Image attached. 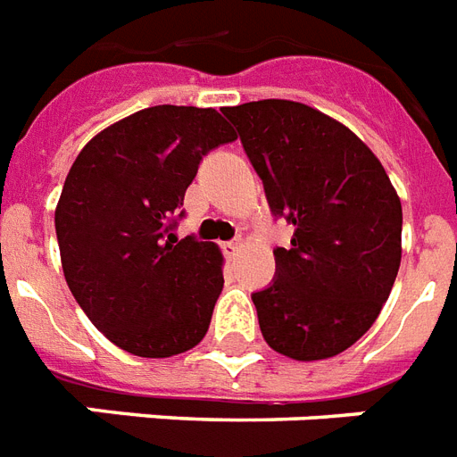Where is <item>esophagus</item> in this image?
I'll use <instances>...</instances> for the list:
<instances>
[{
  "mask_svg": "<svg viewBox=\"0 0 457 457\" xmlns=\"http://www.w3.org/2000/svg\"><path fill=\"white\" fill-rule=\"evenodd\" d=\"M242 239H239V237H237V239H232V242H225L222 244V251H225V253H228V256H235L237 251L242 249Z\"/></svg>",
  "mask_w": 457,
  "mask_h": 457,
  "instance_id": "1",
  "label": "esophagus"
}]
</instances>
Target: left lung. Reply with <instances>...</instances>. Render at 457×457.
Returning a JSON list of instances; mask_svg holds the SVG:
<instances>
[{
	"instance_id": "left-lung-1",
	"label": "left lung",
	"mask_w": 457,
	"mask_h": 457,
	"mask_svg": "<svg viewBox=\"0 0 457 457\" xmlns=\"http://www.w3.org/2000/svg\"><path fill=\"white\" fill-rule=\"evenodd\" d=\"M275 218L294 225L275 249V282L251 294L268 346L322 361L368 332L401 265L403 211L389 175L346 125L287 99L228 106Z\"/></svg>"
}]
</instances>
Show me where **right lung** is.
<instances>
[{
  "mask_svg": "<svg viewBox=\"0 0 457 457\" xmlns=\"http://www.w3.org/2000/svg\"><path fill=\"white\" fill-rule=\"evenodd\" d=\"M235 139L215 109L163 104L109 125L71 165L54 215L63 275L128 353L170 358L206 337L222 253L172 228L201 158Z\"/></svg>",
  "mask_w": 457,
  "mask_h": 457,
  "instance_id": "add662e5",
  "label": "right lung"
}]
</instances>
